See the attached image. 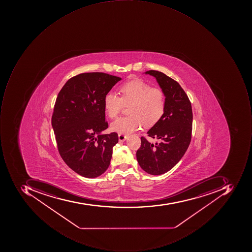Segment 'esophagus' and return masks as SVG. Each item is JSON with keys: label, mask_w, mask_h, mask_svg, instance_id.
Segmentation results:
<instances>
[{"label": "esophagus", "mask_w": 252, "mask_h": 252, "mask_svg": "<svg viewBox=\"0 0 252 252\" xmlns=\"http://www.w3.org/2000/svg\"><path fill=\"white\" fill-rule=\"evenodd\" d=\"M119 141L120 142H124L126 139H127L128 136L126 135H124V134H119L118 135Z\"/></svg>", "instance_id": "esophagus-1"}]
</instances>
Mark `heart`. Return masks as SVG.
<instances>
[{"label": "heart", "instance_id": "heart-1", "mask_svg": "<svg viewBox=\"0 0 252 252\" xmlns=\"http://www.w3.org/2000/svg\"><path fill=\"white\" fill-rule=\"evenodd\" d=\"M120 90L121 97L110 92L104 98V110L110 119L118 116L124 104H130V115L120 117L110 125L114 132L124 135L132 133L139 129L144 124L154 125L163 117L166 100L161 89L152 88L145 81L135 79L124 83Z\"/></svg>", "mask_w": 252, "mask_h": 252}]
</instances>
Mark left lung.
I'll list each match as a JSON object with an SVG mask.
<instances>
[{
  "label": "left lung",
  "mask_w": 252,
  "mask_h": 252,
  "mask_svg": "<svg viewBox=\"0 0 252 252\" xmlns=\"http://www.w3.org/2000/svg\"><path fill=\"white\" fill-rule=\"evenodd\" d=\"M145 74L154 76L163 91L166 108L163 117L147 132L159 141L155 144L142 137L137 151L138 164L154 176L166 173L180 161L189 146L192 130V109L183 88L174 79L157 70Z\"/></svg>",
  "instance_id": "obj_1"
}]
</instances>
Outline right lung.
I'll return each instance as SVG.
<instances>
[{
  "mask_svg": "<svg viewBox=\"0 0 252 252\" xmlns=\"http://www.w3.org/2000/svg\"><path fill=\"white\" fill-rule=\"evenodd\" d=\"M121 78L104 72H86L69 79L57 97L51 125L61 158L80 176L95 178L107 170L116 132L102 134L104 96Z\"/></svg>",
  "mask_w": 252,
  "mask_h": 252,
  "instance_id": "1",
  "label": "right lung"
}]
</instances>
